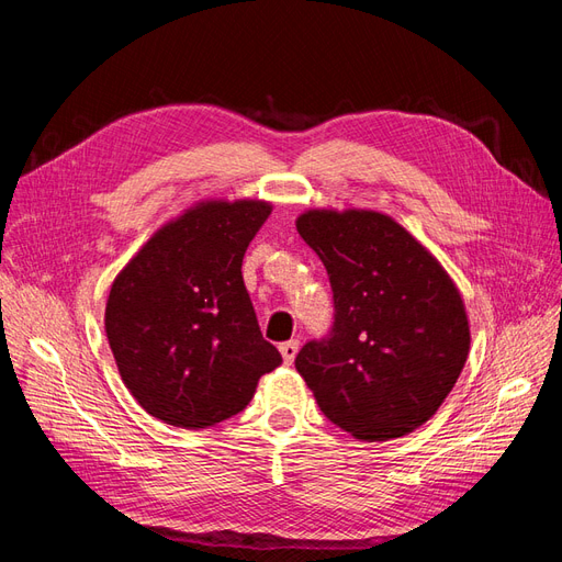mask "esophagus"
<instances>
[{
    "instance_id": "1",
    "label": "esophagus",
    "mask_w": 562,
    "mask_h": 562,
    "mask_svg": "<svg viewBox=\"0 0 562 562\" xmlns=\"http://www.w3.org/2000/svg\"><path fill=\"white\" fill-rule=\"evenodd\" d=\"M279 351H281V356H283V361L291 366L293 361H295V356H297V351H300V342L297 339H288V342H283L281 347H279Z\"/></svg>"
}]
</instances>
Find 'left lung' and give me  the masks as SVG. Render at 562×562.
Wrapping results in <instances>:
<instances>
[{
	"label": "left lung",
	"instance_id": "1",
	"mask_svg": "<svg viewBox=\"0 0 562 562\" xmlns=\"http://www.w3.org/2000/svg\"><path fill=\"white\" fill-rule=\"evenodd\" d=\"M297 232L328 271L333 326L295 359L339 429L389 440L422 427L469 356L462 295L446 269L389 215L310 211Z\"/></svg>",
	"mask_w": 562,
	"mask_h": 562
}]
</instances>
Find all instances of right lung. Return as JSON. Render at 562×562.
Instances as JSON below:
<instances>
[{"label": "right lung", "mask_w": 562, "mask_h": 562, "mask_svg": "<svg viewBox=\"0 0 562 562\" xmlns=\"http://www.w3.org/2000/svg\"><path fill=\"white\" fill-rule=\"evenodd\" d=\"M265 201H206L164 225L119 271L105 333L124 384L166 424L206 429L241 413L281 353L241 277Z\"/></svg>", "instance_id": "1"}]
</instances>
